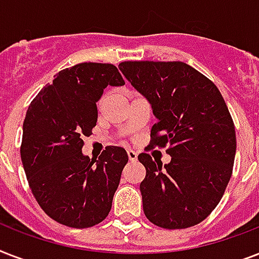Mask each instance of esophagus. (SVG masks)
Masks as SVG:
<instances>
[{
  "instance_id": "34e87169",
  "label": "esophagus",
  "mask_w": 259,
  "mask_h": 259,
  "mask_svg": "<svg viewBox=\"0 0 259 259\" xmlns=\"http://www.w3.org/2000/svg\"><path fill=\"white\" fill-rule=\"evenodd\" d=\"M127 156H129L130 161H136V160H137V153H136L134 150L132 149L127 150Z\"/></svg>"
}]
</instances>
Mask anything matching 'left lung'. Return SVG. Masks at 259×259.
I'll use <instances>...</instances> for the list:
<instances>
[{
    "mask_svg": "<svg viewBox=\"0 0 259 259\" xmlns=\"http://www.w3.org/2000/svg\"><path fill=\"white\" fill-rule=\"evenodd\" d=\"M119 70L157 118L148 149L166 148L172 157L162 166L150 154L138 156L146 169L144 212L162 229L192 227L219 204L233 175L237 137L225 99L183 62H122Z\"/></svg>",
    "mask_w": 259,
    "mask_h": 259,
    "instance_id": "left-lung-1",
    "label": "left lung"
}]
</instances>
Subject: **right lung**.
<instances>
[{"label": "right lung", "instance_id": "obj_1", "mask_svg": "<svg viewBox=\"0 0 259 259\" xmlns=\"http://www.w3.org/2000/svg\"><path fill=\"white\" fill-rule=\"evenodd\" d=\"M125 80L113 64L80 63L60 71L30 102L22 125L21 161L34 199L54 221L74 229L101 223L111 209L123 166L119 146L98 158L82 153L97 125V102Z\"/></svg>", "mask_w": 259, "mask_h": 259}]
</instances>
